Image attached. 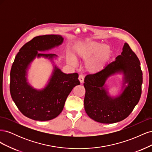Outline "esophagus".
Masks as SVG:
<instances>
[{
	"label": "esophagus",
	"instance_id": "obj_1",
	"mask_svg": "<svg viewBox=\"0 0 152 152\" xmlns=\"http://www.w3.org/2000/svg\"><path fill=\"white\" fill-rule=\"evenodd\" d=\"M79 81H80V84L83 83V82H84V76L82 75H79Z\"/></svg>",
	"mask_w": 152,
	"mask_h": 152
}]
</instances>
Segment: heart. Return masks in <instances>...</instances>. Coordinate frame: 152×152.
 I'll use <instances>...</instances> for the list:
<instances>
[{
    "mask_svg": "<svg viewBox=\"0 0 152 152\" xmlns=\"http://www.w3.org/2000/svg\"><path fill=\"white\" fill-rule=\"evenodd\" d=\"M112 51L107 45L94 41H86L79 44L75 50L74 56L77 59L86 60L85 68L91 73H98L104 67L111 56ZM68 64L75 66V59L70 54L66 56Z\"/></svg>",
    "mask_w": 152,
    "mask_h": 152,
    "instance_id": "heart-1",
    "label": "heart"
}]
</instances>
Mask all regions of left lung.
<instances>
[{"mask_svg": "<svg viewBox=\"0 0 152 152\" xmlns=\"http://www.w3.org/2000/svg\"><path fill=\"white\" fill-rule=\"evenodd\" d=\"M122 75L121 89L116 95L109 93L107 80L112 76ZM142 73L140 62L128 44L115 61L102 70L87 75L84 79L86 89L84 108L93 120L103 124H113L127 118L138 103L141 94Z\"/></svg>", "mask_w": 152, "mask_h": 152, "instance_id": "8db88e82", "label": "left lung"}]
</instances>
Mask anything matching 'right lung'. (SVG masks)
I'll return each mask as SVG.
<instances>
[{"label": "right lung", "mask_w": 152, "mask_h": 152, "mask_svg": "<svg viewBox=\"0 0 152 152\" xmlns=\"http://www.w3.org/2000/svg\"><path fill=\"white\" fill-rule=\"evenodd\" d=\"M63 40L60 35L35 37L20 49L12 63L10 73L12 99L20 111L33 120L46 121L58 117L73 87L80 84L77 73L66 74L55 64L56 54L42 53L59 47ZM40 57L51 62L53 69L47 84L37 90L29 84L28 74L32 62Z\"/></svg>", "instance_id": "add662e5"}]
</instances>
